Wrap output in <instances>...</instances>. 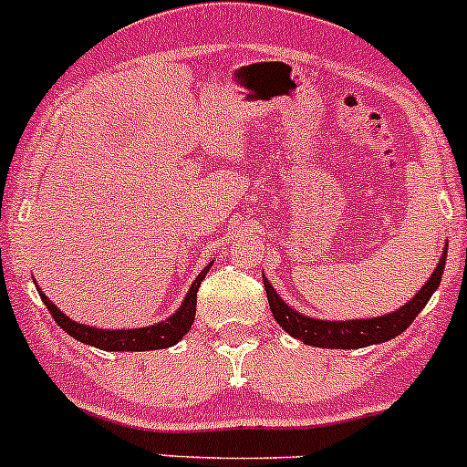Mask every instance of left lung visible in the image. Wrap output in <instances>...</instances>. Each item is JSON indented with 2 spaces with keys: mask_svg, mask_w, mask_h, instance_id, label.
I'll return each mask as SVG.
<instances>
[{
  "mask_svg": "<svg viewBox=\"0 0 467 467\" xmlns=\"http://www.w3.org/2000/svg\"><path fill=\"white\" fill-rule=\"evenodd\" d=\"M445 256H448V244L443 247V256H441L439 265L431 272V276L427 278L425 285L416 292L413 299L407 301L402 307H398V310L389 312V315L368 317V319L328 321L307 317L304 312L287 306L278 296V292L274 290L272 283L265 278V274H263V285H265L269 310H272L274 319L295 339L304 341L307 346H317V348H364V346L382 344V341L398 337V335L410 328V324L416 319L418 312L427 306L431 295L439 290L445 269Z\"/></svg>",
  "mask_w": 467,
  "mask_h": 467,
  "instance_id": "obj_1",
  "label": "left lung"
}]
</instances>
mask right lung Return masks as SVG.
<instances>
[{
	"instance_id": "add662e5",
	"label": "right lung",
	"mask_w": 467,
	"mask_h": 467,
	"mask_svg": "<svg viewBox=\"0 0 467 467\" xmlns=\"http://www.w3.org/2000/svg\"><path fill=\"white\" fill-rule=\"evenodd\" d=\"M213 263H209L202 272L198 274L193 283H191L189 292H186L182 306L172 312L168 319L157 321L152 326H143V328H121V330H109V328H94V326L78 324V321L69 319L65 312L57 307L54 301L47 295L40 292V299L45 301V306L49 307L51 317L56 319V324L65 330L67 335H71L74 339H78L80 344L94 346L100 350H157V348H171L177 341L184 337L191 330L195 319V306H198V290L204 281L206 272H209Z\"/></svg>"
}]
</instances>
